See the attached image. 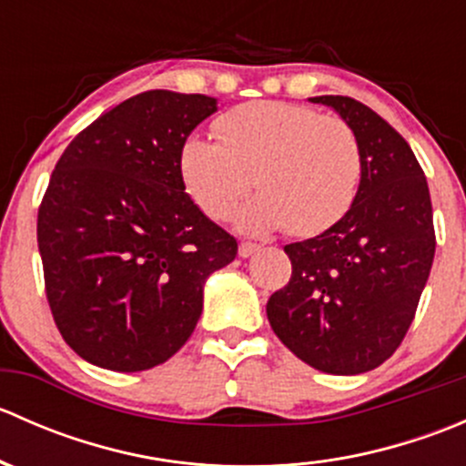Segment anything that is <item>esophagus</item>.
I'll return each instance as SVG.
<instances>
[{"mask_svg": "<svg viewBox=\"0 0 466 466\" xmlns=\"http://www.w3.org/2000/svg\"><path fill=\"white\" fill-rule=\"evenodd\" d=\"M261 246H257V243H250V241H243L241 246H238V257H243V259H248V257L255 255L257 250H259Z\"/></svg>", "mask_w": 466, "mask_h": 466, "instance_id": "34e87169", "label": "esophagus"}]
</instances>
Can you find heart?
I'll return each instance as SVG.
<instances>
[{"label":"heart","mask_w":466,"mask_h":466,"mask_svg":"<svg viewBox=\"0 0 466 466\" xmlns=\"http://www.w3.org/2000/svg\"><path fill=\"white\" fill-rule=\"evenodd\" d=\"M218 142L189 137L177 171L205 216L225 220L252 185L259 194L234 214L243 232L289 228L316 237L354 205L363 157L354 130L338 116L289 101H250L220 115Z\"/></svg>","instance_id":"obj_1"}]
</instances>
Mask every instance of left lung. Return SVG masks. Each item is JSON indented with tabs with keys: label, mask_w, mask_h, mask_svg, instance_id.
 Wrapping results in <instances>:
<instances>
[{
	"label": "left lung",
	"mask_w": 466,
	"mask_h": 466,
	"mask_svg": "<svg viewBox=\"0 0 466 466\" xmlns=\"http://www.w3.org/2000/svg\"><path fill=\"white\" fill-rule=\"evenodd\" d=\"M354 130L363 177L333 228L284 248L290 281L270 295L268 322L311 368L351 377L401 345L435 257L429 182L406 139L350 96H313Z\"/></svg>",
	"instance_id": "obj_1"
}]
</instances>
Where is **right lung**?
Returning a JSON list of instances; mask_svg holds the SVG:
<instances>
[{
  "instance_id": "right-lung-1",
  "label": "right lung",
  "mask_w": 466,
  "mask_h": 466,
  "mask_svg": "<svg viewBox=\"0 0 466 466\" xmlns=\"http://www.w3.org/2000/svg\"><path fill=\"white\" fill-rule=\"evenodd\" d=\"M205 94L150 89L98 116L65 148L37 211L56 327L81 359L142 372L194 333L211 272L237 238L189 198L177 171Z\"/></svg>"
}]
</instances>
